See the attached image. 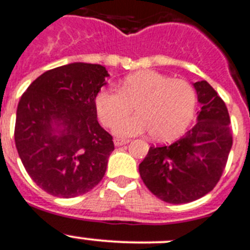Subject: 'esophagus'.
Returning <instances> with one entry per match:
<instances>
[{"label": "esophagus", "mask_w": 250, "mask_h": 250, "mask_svg": "<svg viewBox=\"0 0 250 250\" xmlns=\"http://www.w3.org/2000/svg\"><path fill=\"white\" fill-rule=\"evenodd\" d=\"M129 143V140H125V139H115V140H114V145L115 146H124V145H126V144Z\"/></svg>", "instance_id": "esophagus-1"}]
</instances>
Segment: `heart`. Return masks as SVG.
<instances>
[{
  "label": "heart",
  "mask_w": 250,
  "mask_h": 250,
  "mask_svg": "<svg viewBox=\"0 0 250 250\" xmlns=\"http://www.w3.org/2000/svg\"><path fill=\"white\" fill-rule=\"evenodd\" d=\"M196 103V91L186 80L143 70L127 75L119 91L100 90L95 97V110L104 126H113L119 121L113 130L116 136L131 137L151 131L153 140L170 141L188 127ZM131 106L138 114L122 121Z\"/></svg>",
  "instance_id": "obj_1"
}]
</instances>
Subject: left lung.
Wrapping results in <instances>:
<instances>
[{
	"instance_id": "left-lung-1",
	"label": "left lung",
	"mask_w": 250,
	"mask_h": 250,
	"mask_svg": "<svg viewBox=\"0 0 250 250\" xmlns=\"http://www.w3.org/2000/svg\"><path fill=\"white\" fill-rule=\"evenodd\" d=\"M192 85L201 104L196 125L170 145L151 146L139 165L146 187L172 205L196 201L214 188L233 144L223 100L206 80Z\"/></svg>"
}]
</instances>
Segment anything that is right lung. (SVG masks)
Returning a JSON list of instances; mask_svg holds the SVG:
<instances>
[{
  "label": "right lung",
  "instance_id": "right-lung-1",
  "mask_svg": "<svg viewBox=\"0 0 250 250\" xmlns=\"http://www.w3.org/2000/svg\"><path fill=\"white\" fill-rule=\"evenodd\" d=\"M107 77L100 64H65L40 75L21 97L16 147L27 173L52 196H80L104 177L114 143L98 123L95 97Z\"/></svg>",
  "mask_w": 250,
  "mask_h": 250
}]
</instances>
